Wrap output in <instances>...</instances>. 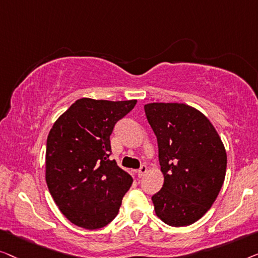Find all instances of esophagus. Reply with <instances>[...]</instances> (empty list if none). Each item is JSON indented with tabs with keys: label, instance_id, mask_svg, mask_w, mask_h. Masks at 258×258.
Wrapping results in <instances>:
<instances>
[{
	"label": "esophagus",
	"instance_id": "esophagus-1",
	"mask_svg": "<svg viewBox=\"0 0 258 258\" xmlns=\"http://www.w3.org/2000/svg\"><path fill=\"white\" fill-rule=\"evenodd\" d=\"M146 172H147V167L145 166V165H143L139 169L137 170V174H138V176H139V177H143Z\"/></svg>",
	"mask_w": 258,
	"mask_h": 258
}]
</instances>
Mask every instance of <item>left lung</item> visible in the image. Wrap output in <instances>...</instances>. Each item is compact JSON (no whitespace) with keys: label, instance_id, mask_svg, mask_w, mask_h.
Returning a JSON list of instances; mask_svg holds the SVG:
<instances>
[{"label":"left lung","instance_id":"obj_1","mask_svg":"<svg viewBox=\"0 0 258 258\" xmlns=\"http://www.w3.org/2000/svg\"><path fill=\"white\" fill-rule=\"evenodd\" d=\"M145 113L157 137L164 184L152 197L157 215L172 227L200 220L219 195L227 153L212 122L186 104L153 103Z\"/></svg>","mask_w":258,"mask_h":258}]
</instances>
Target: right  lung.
Returning a JSON list of instances; mask_svg holds the SVG:
<instances>
[{"instance_id":"right-lung-1","label":"right lung","mask_w":258,"mask_h":258,"mask_svg":"<svg viewBox=\"0 0 258 258\" xmlns=\"http://www.w3.org/2000/svg\"><path fill=\"white\" fill-rule=\"evenodd\" d=\"M137 100L82 98L57 119L46 140V183L69 221L99 229L118 215L133 180L110 160V136Z\"/></svg>"}]
</instances>
